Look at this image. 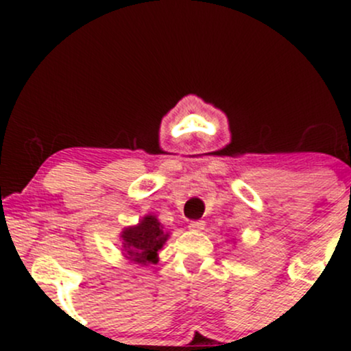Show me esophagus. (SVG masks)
Here are the masks:
<instances>
[{"label": "esophagus", "instance_id": "esophagus-1", "mask_svg": "<svg viewBox=\"0 0 351 351\" xmlns=\"http://www.w3.org/2000/svg\"><path fill=\"white\" fill-rule=\"evenodd\" d=\"M188 228L191 229V231H196V232L203 231V229H204V221H191Z\"/></svg>", "mask_w": 351, "mask_h": 351}]
</instances>
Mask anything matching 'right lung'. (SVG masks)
<instances>
[{
	"label": "right lung",
	"instance_id": "1",
	"mask_svg": "<svg viewBox=\"0 0 351 351\" xmlns=\"http://www.w3.org/2000/svg\"><path fill=\"white\" fill-rule=\"evenodd\" d=\"M123 252L130 263L148 265L158 263V251L170 237L156 216L147 215L136 226L125 228L120 234Z\"/></svg>",
	"mask_w": 351,
	"mask_h": 351
}]
</instances>
